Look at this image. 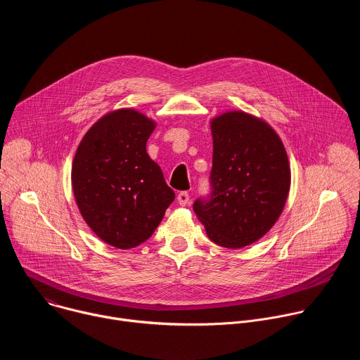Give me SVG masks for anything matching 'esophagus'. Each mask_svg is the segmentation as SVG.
Returning <instances> with one entry per match:
<instances>
[{
	"mask_svg": "<svg viewBox=\"0 0 360 360\" xmlns=\"http://www.w3.org/2000/svg\"><path fill=\"white\" fill-rule=\"evenodd\" d=\"M176 200H178L181 207H186V205L189 203V193L188 192H179L178 196H176Z\"/></svg>",
	"mask_w": 360,
	"mask_h": 360,
	"instance_id": "obj_1",
	"label": "esophagus"
}]
</instances>
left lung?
<instances>
[{"label": "left lung", "instance_id": "obj_1", "mask_svg": "<svg viewBox=\"0 0 360 360\" xmlns=\"http://www.w3.org/2000/svg\"><path fill=\"white\" fill-rule=\"evenodd\" d=\"M211 199L193 211L208 238L240 249L265 236L279 219L290 189V165L276 131L262 118L226 111L211 120Z\"/></svg>", "mask_w": 360, "mask_h": 360}]
</instances>
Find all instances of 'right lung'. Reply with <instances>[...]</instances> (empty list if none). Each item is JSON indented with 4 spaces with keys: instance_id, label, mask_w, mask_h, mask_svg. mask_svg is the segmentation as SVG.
<instances>
[{
    "instance_id": "obj_1",
    "label": "right lung",
    "mask_w": 360,
    "mask_h": 360,
    "mask_svg": "<svg viewBox=\"0 0 360 360\" xmlns=\"http://www.w3.org/2000/svg\"><path fill=\"white\" fill-rule=\"evenodd\" d=\"M155 127L134 108L111 111L86 131L72 161V191L84 221L118 249L145 242L175 199L146 152Z\"/></svg>"
}]
</instances>
